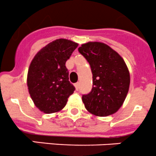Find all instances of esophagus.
<instances>
[{
    "label": "esophagus",
    "instance_id": "1",
    "mask_svg": "<svg viewBox=\"0 0 156 156\" xmlns=\"http://www.w3.org/2000/svg\"><path fill=\"white\" fill-rule=\"evenodd\" d=\"M75 89L76 90H78V87H79V83L77 82L75 84Z\"/></svg>",
    "mask_w": 156,
    "mask_h": 156
}]
</instances>
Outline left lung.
<instances>
[{
	"instance_id": "8db88e82",
	"label": "left lung",
	"mask_w": 156,
	"mask_h": 156,
	"mask_svg": "<svg viewBox=\"0 0 156 156\" xmlns=\"http://www.w3.org/2000/svg\"><path fill=\"white\" fill-rule=\"evenodd\" d=\"M78 51L85 57L93 74V88L82 96L86 109L100 117L110 115L123 105L130 87V72L123 58L102 42L83 44Z\"/></svg>"
}]
</instances>
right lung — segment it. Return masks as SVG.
Here are the masks:
<instances>
[{
  "label": "right lung",
  "instance_id": "obj_1",
  "mask_svg": "<svg viewBox=\"0 0 156 156\" xmlns=\"http://www.w3.org/2000/svg\"><path fill=\"white\" fill-rule=\"evenodd\" d=\"M78 44L65 38L49 43L35 54L27 75L29 93L35 106L46 114L58 112L75 90L66 62Z\"/></svg>",
  "mask_w": 156,
  "mask_h": 156
}]
</instances>
